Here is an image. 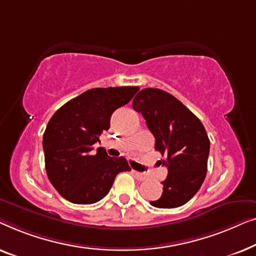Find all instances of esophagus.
Here are the masks:
<instances>
[{
    "instance_id": "obj_1",
    "label": "esophagus",
    "mask_w": 256,
    "mask_h": 256,
    "mask_svg": "<svg viewBox=\"0 0 256 256\" xmlns=\"http://www.w3.org/2000/svg\"><path fill=\"white\" fill-rule=\"evenodd\" d=\"M133 175L136 176V178L138 180V181H145L147 178V176L145 174H142V172H136V170H132Z\"/></svg>"
}]
</instances>
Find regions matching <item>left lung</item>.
<instances>
[{
    "label": "left lung",
    "mask_w": 256,
    "mask_h": 256,
    "mask_svg": "<svg viewBox=\"0 0 256 256\" xmlns=\"http://www.w3.org/2000/svg\"><path fill=\"white\" fill-rule=\"evenodd\" d=\"M132 106L145 118L156 138V150L162 154L161 164L168 169L162 181L164 192L150 205L178 208L195 196L208 170L210 140L200 120L170 94L156 88L140 90Z\"/></svg>",
    "instance_id": "8db88e82"
}]
</instances>
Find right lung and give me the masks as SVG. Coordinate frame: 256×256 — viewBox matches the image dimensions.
<instances>
[{
    "label": "right lung",
    "mask_w": 256,
    "mask_h": 256,
    "mask_svg": "<svg viewBox=\"0 0 256 256\" xmlns=\"http://www.w3.org/2000/svg\"><path fill=\"white\" fill-rule=\"evenodd\" d=\"M138 87L94 88L56 111L42 136L48 178L64 200L92 204L106 196L120 172L131 170L125 158H110L92 145L110 128L114 111L128 104Z\"/></svg>",
    "instance_id": "obj_1"
}]
</instances>
